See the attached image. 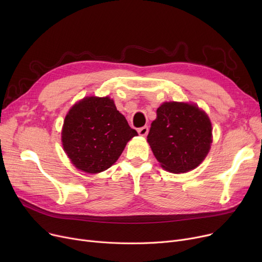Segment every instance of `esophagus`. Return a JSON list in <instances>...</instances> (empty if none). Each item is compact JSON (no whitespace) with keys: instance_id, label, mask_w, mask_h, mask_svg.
I'll list each match as a JSON object with an SVG mask.
<instances>
[{"instance_id":"esophagus-1","label":"esophagus","mask_w":262,"mask_h":262,"mask_svg":"<svg viewBox=\"0 0 262 262\" xmlns=\"http://www.w3.org/2000/svg\"><path fill=\"white\" fill-rule=\"evenodd\" d=\"M138 134L142 137H145L147 134H148V127L147 126H143V127H140L138 129Z\"/></svg>"}]
</instances>
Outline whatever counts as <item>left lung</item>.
<instances>
[{
    "instance_id": "obj_1",
    "label": "left lung",
    "mask_w": 262,
    "mask_h": 262,
    "mask_svg": "<svg viewBox=\"0 0 262 262\" xmlns=\"http://www.w3.org/2000/svg\"><path fill=\"white\" fill-rule=\"evenodd\" d=\"M147 142L164 170L186 173L207 156L212 143L211 122L195 104L166 102L157 109Z\"/></svg>"
}]
</instances>
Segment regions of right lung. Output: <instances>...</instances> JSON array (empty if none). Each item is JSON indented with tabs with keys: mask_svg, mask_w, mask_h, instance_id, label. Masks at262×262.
Wrapping results in <instances>:
<instances>
[{
	"mask_svg": "<svg viewBox=\"0 0 262 262\" xmlns=\"http://www.w3.org/2000/svg\"><path fill=\"white\" fill-rule=\"evenodd\" d=\"M137 132L109 96H88L67 114L61 132L66 154L78 170L100 173L118 160Z\"/></svg>",
	"mask_w": 262,
	"mask_h": 262,
	"instance_id": "add662e5",
	"label": "right lung"
}]
</instances>
